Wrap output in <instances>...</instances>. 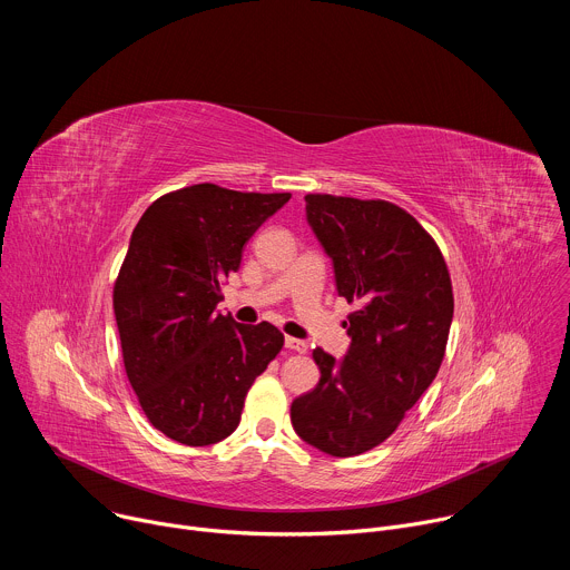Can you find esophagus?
<instances>
[{
    "instance_id": "esophagus-1",
    "label": "esophagus",
    "mask_w": 570,
    "mask_h": 570,
    "mask_svg": "<svg viewBox=\"0 0 570 570\" xmlns=\"http://www.w3.org/2000/svg\"><path fill=\"white\" fill-rule=\"evenodd\" d=\"M284 345H286L291 352H297V354H304V352H306V343H304V341H297V338H291V336H286Z\"/></svg>"
}]
</instances>
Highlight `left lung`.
<instances>
[{
  "label": "left lung",
  "instance_id": "left-lung-1",
  "mask_svg": "<svg viewBox=\"0 0 570 570\" xmlns=\"http://www.w3.org/2000/svg\"><path fill=\"white\" fill-rule=\"evenodd\" d=\"M306 220L334 262L350 313L345 358L315 347L317 385L291 403V424L334 458L385 442L429 390L453 320L446 262L433 236L387 200L308 194Z\"/></svg>",
  "mask_w": 570,
  "mask_h": 570
}]
</instances>
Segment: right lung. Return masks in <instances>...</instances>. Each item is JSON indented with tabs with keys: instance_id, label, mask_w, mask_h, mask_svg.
<instances>
[{
	"instance_id": "obj_1",
	"label": "right lung",
	"mask_w": 570,
	"mask_h": 570,
	"mask_svg": "<svg viewBox=\"0 0 570 570\" xmlns=\"http://www.w3.org/2000/svg\"><path fill=\"white\" fill-rule=\"evenodd\" d=\"M291 194L191 185L157 198L132 229L112 304L128 381L148 422L187 446L225 440L255 379L284 345L271 322L220 315V282Z\"/></svg>"
}]
</instances>
